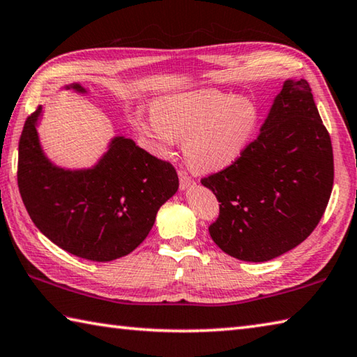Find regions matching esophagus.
<instances>
[{"label":"esophagus","mask_w":357,"mask_h":357,"mask_svg":"<svg viewBox=\"0 0 357 357\" xmlns=\"http://www.w3.org/2000/svg\"><path fill=\"white\" fill-rule=\"evenodd\" d=\"M179 184H181V189L185 190V189H189V187L195 184V181L192 179V176L187 172L179 170Z\"/></svg>","instance_id":"34e87169"}]
</instances>
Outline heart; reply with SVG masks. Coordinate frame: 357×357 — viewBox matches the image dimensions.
Masks as SVG:
<instances>
[{"label": "heart", "instance_id": "1", "mask_svg": "<svg viewBox=\"0 0 357 357\" xmlns=\"http://www.w3.org/2000/svg\"><path fill=\"white\" fill-rule=\"evenodd\" d=\"M259 111L245 96L213 89L168 95L134 125L162 154L184 139V156L198 172H215L241 158L256 132Z\"/></svg>", "mask_w": 357, "mask_h": 357}]
</instances>
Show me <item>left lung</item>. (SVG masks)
I'll list each match as a JSON object with an SVG mask.
<instances>
[{"label": "left lung", "mask_w": 357, "mask_h": 357, "mask_svg": "<svg viewBox=\"0 0 357 357\" xmlns=\"http://www.w3.org/2000/svg\"><path fill=\"white\" fill-rule=\"evenodd\" d=\"M333 183L331 137L309 82L289 79L241 158L201 179L220 203L212 241L246 262L281 256L319 225Z\"/></svg>", "instance_id": "8db88e82"}]
</instances>
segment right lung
Instances as JSON below:
<instances>
[{
  "instance_id": "1",
  "label": "right lung",
  "mask_w": 357,
  "mask_h": 357,
  "mask_svg": "<svg viewBox=\"0 0 357 357\" xmlns=\"http://www.w3.org/2000/svg\"><path fill=\"white\" fill-rule=\"evenodd\" d=\"M67 89L86 92L79 84ZM24 121L18 142V189L34 225L59 248L89 261L107 262L129 255L151 231L159 207L178 190L174 167L115 137L98 164L66 170L42 151L37 119Z\"/></svg>"
}]
</instances>
